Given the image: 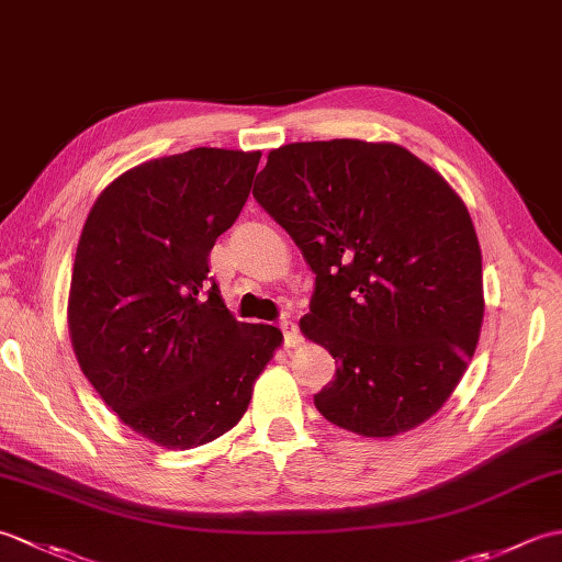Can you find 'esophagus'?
Returning <instances> with one entry per match:
<instances>
[{"instance_id":"esophagus-1","label":"esophagus","mask_w":562,"mask_h":562,"mask_svg":"<svg viewBox=\"0 0 562 562\" xmlns=\"http://www.w3.org/2000/svg\"><path fill=\"white\" fill-rule=\"evenodd\" d=\"M280 328H282V333H284V342H288V348H296V345L302 342L300 328H296V324H294L292 318H284Z\"/></svg>"}]
</instances>
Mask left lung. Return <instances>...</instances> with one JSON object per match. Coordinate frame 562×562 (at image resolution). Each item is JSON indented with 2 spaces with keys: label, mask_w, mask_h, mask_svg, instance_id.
Segmentation results:
<instances>
[{
  "label": "left lung",
  "mask_w": 562,
  "mask_h": 562,
  "mask_svg": "<svg viewBox=\"0 0 562 562\" xmlns=\"http://www.w3.org/2000/svg\"><path fill=\"white\" fill-rule=\"evenodd\" d=\"M254 195L316 272L300 328L336 360L314 403L362 437L429 420L459 386L483 326V260L461 195L393 142H292Z\"/></svg>",
  "instance_id": "left-lung-1"
}]
</instances>
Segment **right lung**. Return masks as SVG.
I'll return each instance as SVG.
<instances>
[{"label":"right lung","instance_id":"add662e5","mask_svg":"<svg viewBox=\"0 0 562 562\" xmlns=\"http://www.w3.org/2000/svg\"><path fill=\"white\" fill-rule=\"evenodd\" d=\"M260 151L198 147L133 166L93 202L67 326L103 403L139 437L193 449L241 420L282 330L241 324L207 256L241 212Z\"/></svg>","mask_w":562,"mask_h":562}]
</instances>
